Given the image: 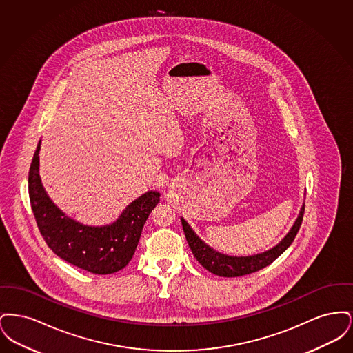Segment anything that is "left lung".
<instances>
[{"mask_svg": "<svg viewBox=\"0 0 353 353\" xmlns=\"http://www.w3.org/2000/svg\"><path fill=\"white\" fill-rule=\"evenodd\" d=\"M303 214H304V205L302 210L295 221L294 226L288 232V234L272 249L268 252L249 255V256H230L221 252L213 250L206 243H203L201 239L192 230V228L188 225L184 219H181L183 229H184L185 238L189 243V248L193 252L194 258L201 263L202 266L208 271L226 278H234L242 276L255 272L258 270H262L271 265L285 249L292 243L295 236L298 234L301 225H302Z\"/></svg>", "mask_w": 353, "mask_h": 353, "instance_id": "1", "label": "left lung"}]
</instances>
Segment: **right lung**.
Listing matches in <instances>:
<instances>
[{
  "label": "right lung",
  "instance_id": "obj_1",
  "mask_svg": "<svg viewBox=\"0 0 353 353\" xmlns=\"http://www.w3.org/2000/svg\"><path fill=\"white\" fill-rule=\"evenodd\" d=\"M39 150L41 140L29 170V197L38 229L48 246L63 261L92 274L105 275L125 268L145 221L160 201V193H144L111 225L85 226L68 219L46 194L39 177Z\"/></svg>",
  "mask_w": 353,
  "mask_h": 353
}]
</instances>
